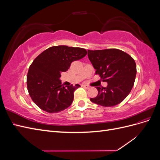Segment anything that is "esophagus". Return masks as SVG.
<instances>
[{
    "mask_svg": "<svg viewBox=\"0 0 160 160\" xmlns=\"http://www.w3.org/2000/svg\"><path fill=\"white\" fill-rule=\"evenodd\" d=\"M82 87H83V88L87 89H89V88H90V87H89V85H82Z\"/></svg>",
    "mask_w": 160,
    "mask_h": 160,
    "instance_id": "1",
    "label": "esophagus"
}]
</instances>
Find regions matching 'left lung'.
<instances>
[{
  "label": "left lung",
  "instance_id": "left-lung-1",
  "mask_svg": "<svg viewBox=\"0 0 160 160\" xmlns=\"http://www.w3.org/2000/svg\"><path fill=\"white\" fill-rule=\"evenodd\" d=\"M88 57L103 81L108 86L96 87L98 95L91 98L93 103L112 107L120 103L129 94L136 76V64L133 58L118 49L88 50Z\"/></svg>",
  "mask_w": 160,
  "mask_h": 160
}]
</instances>
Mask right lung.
Returning a JSON list of instances; mask_svg holds the SVG:
<instances>
[{
  "instance_id": "1",
  "label": "right lung",
  "mask_w": 160,
  "mask_h": 160,
  "mask_svg": "<svg viewBox=\"0 0 160 160\" xmlns=\"http://www.w3.org/2000/svg\"><path fill=\"white\" fill-rule=\"evenodd\" d=\"M87 53L83 48L59 45L48 48L35 58L28 71L27 85L30 97L38 108L54 113L69 107L75 91L81 86H63L59 79L61 73Z\"/></svg>"
}]
</instances>
